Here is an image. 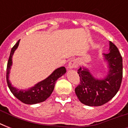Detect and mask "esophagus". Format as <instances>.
<instances>
[{
    "label": "esophagus",
    "instance_id": "esophagus-1",
    "mask_svg": "<svg viewBox=\"0 0 128 128\" xmlns=\"http://www.w3.org/2000/svg\"><path fill=\"white\" fill-rule=\"evenodd\" d=\"M78 64V60H76V59H73V60H72L70 62H69V64H68V68H70V69L76 68H77Z\"/></svg>",
    "mask_w": 128,
    "mask_h": 128
}]
</instances>
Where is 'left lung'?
<instances>
[{
	"mask_svg": "<svg viewBox=\"0 0 128 128\" xmlns=\"http://www.w3.org/2000/svg\"><path fill=\"white\" fill-rule=\"evenodd\" d=\"M110 52L104 54L109 62V73L104 80H96L88 70L80 68L78 74L80 84L75 92L82 104L90 106H100L113 98L119 90L123 76L122 57L115 44L110 42Z\"/></svg>",
	"mask_w": 128,
	"mask_h": 128,
	"instance_id": "obj_1",
	"label": "left lung"
}]
</instances>
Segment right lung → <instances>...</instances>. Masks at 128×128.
<instances>
[{
	"label": "right lung",
	"instance_id": "right-lung-1",
	"mask_svg": "<svg viewBox=\"0 0 128 128\" xmlns=\"http://www.w3.org/2000/svg\"><path fill=\"white\" fill-rule=\"evenodd\" d=\"M19 40L15 45L11 49L10 54L9 56L8 61L7 63L6 67V81L10 92L16 98L20 101L26 104H34L40 103L45 101L48 97H50L51 94L54 90V86L56 84V81L58 78L64 75L66 72L65 67L60 68L54 70L50 76L42 82H39L37 84L27 90H19L12 86L10 82L8 80L9 71L12 65V57L19 44Z\"/></svg>",
	"mask_w": 128,
	"mask_h": 128
}]
</instances>
